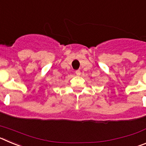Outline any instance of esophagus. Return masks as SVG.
I'll return each mask as SVG.
<instances>
[{
    "instance_id": "34e87169",
    "label": "esophagus",
    "mask_w": 146,
    "mask_h": 146,
    "mask_svg": "<svg viewBox=\"0 0 146 146\" xmlns=\"http://www.w3.org/2000/svg\"><path fill=\"white\" fill-rule=\"evenodd\" d=\"M75 74H77V76H80L81 74V72H80V70H77V71H75Z\"/></svg>"
}]
</instances>
